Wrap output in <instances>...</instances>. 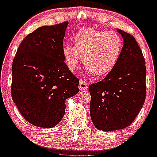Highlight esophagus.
<instances>
[{
  "instance_id": "obj_1",
  "label": "esophagus",
  "mask_w": 157,
  "mask_h": 157,
  "mask_svg": "<svg viewBox=\"0 0 157 157\" xmlns=\"http://www.w3.org/2000/svg\"><path fill=\"white\" fill-rule=\"evenodd\" d=\"M79 89L80 90H87L88 89V84L85 81L81 80L79 82Z\"/></svg>"
}]
</instances>
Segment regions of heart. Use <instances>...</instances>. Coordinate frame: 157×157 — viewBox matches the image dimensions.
Returning a JSON list of instances; mask_svg holds the SVG:
<instances>
[{"label":"heart","instance_id":"b5f03b06","mask_svg":"<svg viewBox=\"0 0 157 157\" xmlns=\"http://www.w3.org/2000/svg\"><path fill=\"white\" fill-rule=\"evenodd\" d=\"M75 48L65 45L63 56L68 69L74 71L82 56L87 73L93 72L96 76L107 75L119 61L122 49V41L115 32L83 28L75 35Z\"/></svg>","mask_w":157,"mask_h":157}]
</instances>
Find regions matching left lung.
<instances>
[{
    "mask_svg": "<svg viewBox=\"0 0 157 157\" xmlns=\"http://www.w3.org/2000/svg\"><path fill=\"white\" fill-rule=\"evenodd\" d=\"M123 38L121 56L102 82L89 86L90 115L96 128L123 129L133 122L146 97L145 60L135 38L117 29Z\"/></svg>",
    "mask_w": 157,
    "mask_h": 157,
    "instance_id": "1",
    "label": "left lung"
}]
</instances>
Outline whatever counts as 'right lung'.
<instances>
[{"mask_svg": "<svg viewBox=\"0 0 157 157\" xmlns=\"http://www.w3.org/2000/svg\"><path fill=\"white\" fill-rule=\"evenodd\" d=\"M68 24L44 25L30 33L13 62V100L24 119L37 127L56 126L65 114L66 101L79 91V80L63 56Z\"/></svg>", "mask_w": 157, "mask_h": 157, "instance_id": "right-lung-1", "label": "right lung"}]
</instances>
